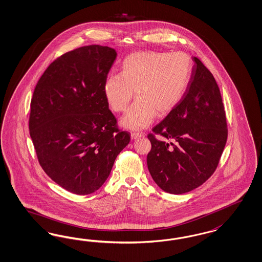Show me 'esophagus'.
<instances>
[{"label": "esophagus", "mask_w": 262, "mask_h": 262, "mask_svg": "<svg viewBox=\"0 0 262 262\" xmlns=\"http://www.w3.org/2000/svg\"><path fill=\"white\" fill-rule=\"evenodd\" d=\"M143 136H144V133H142V132H132V133H131L132 140H136V139L141 138V137H143Z\"/></svg>", "instance_id": "obj_1"}]
</instances>
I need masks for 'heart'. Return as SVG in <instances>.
<instances>
[{
	"instance_id": "b5f03b06",
	"label": "heart",
	"mask_w": 262,
	"mask_h": 262,
	"mask_svg": "<svg viewBox=\"0 0 262 262\" xmlns=\"http://www.w3.org/2000/svg\"><path fill=\"white\" fill-rule=\"evenodd\" d=\"M193 61L183 52H137L121 63L120 74L108 77L104 93L112 111L122 113L138 98L121 120L131 130L148 126L156 114L164 117L184 97L191 81Z\"/></svg>"
}]
</instances>
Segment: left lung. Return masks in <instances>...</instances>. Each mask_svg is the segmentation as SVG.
Masks as SVG:
<instances>
[{
    "mask_svg": "<svg viewBox=\"0 0 262 262\" xmlns=\"http://www.w3.org/2000/svg\"><path fill=\"white\" fill-rule=\"evenodd\" d=\"M189 86L178 106L147 135V168L155 183L169 194H185L203 185L219 165L228 139L226 111L211 72L196 57ZM174 141L170 145L155 137Z\"/></svg>",
    "mask_w": 262,
    "mask_h": 262,
    "instance_id": "obj_1",
    "label": "left lung"
}]
</instances>
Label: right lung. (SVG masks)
Wrapping results in <instances>:
<instances>
[{"instance_id": "obj_1", "label": "right lung", "mask_w": 262, "mask_h": 262, "mask_svg": "<svg viewBox=\"0 0 262 262\" xmlns=\"http://www.w3.org/2000/svg\"><path fill=\"white\" fill-rule=\"evenodd\" d=\"M116 58L107 46L77 48L50 63L34 88L29 129L37 159L53 181L73 194L98 190L130 142L104 93Z\"/></svg>"}]
</instances>
